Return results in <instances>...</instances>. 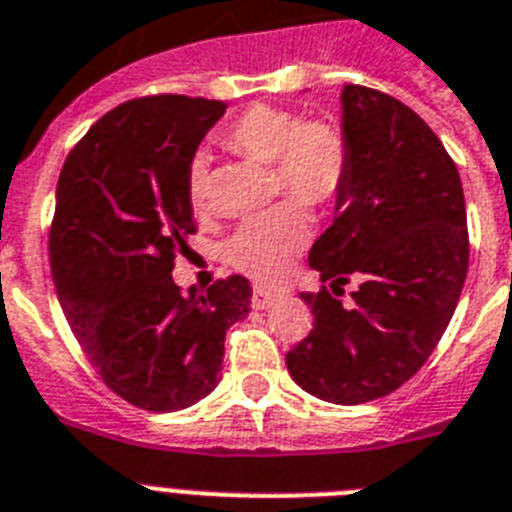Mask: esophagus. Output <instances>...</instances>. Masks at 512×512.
<instances>
[{
    "mask_svg": "<svg viewBox=\"0 0 512 512\" xmlns=\"http://www.w3.org/2000/svg\"><path fill=\"white\" fill-rule=\"evenodd\" d=\"M277 298H280V295L272 293V290H266V287H253L251 303H253V308H269L274 301H277Z\"/></svg>",
    "mask_w": 512,
    "mask_h": 512,
    "instance_id": "1",
    "label": "esophagus"
}]
</instances>
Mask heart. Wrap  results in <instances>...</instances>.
I'll list each match as a JSON object with an SVG mask.
<instances>
[{
	"instance_id": "heart-1",
	"label": "heart",
	"mask_w": 512,
	"mask_h": 512,
	"mask_svg": "<svg viewBox=\"0 0 512 512\" xmlns=\"http://www.w3.org/2000/svg\"><path fill=\"white\" fill-rule=\"evenodd\" d=\"M219 143L253 162L269 164L274 193H285L298 205L280 204L261 217L248 219L230 240L227 256L253 280L277 285L311 238L303 206L324 209L335 204L348 183L350 146L335 122L269 104H253L219 133ZM185 193L196 214L211 204V177L204 156H193L185 172Z\"/></svg>"
}]
</instances>
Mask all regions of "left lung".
I'll list each match as a JSON object with an SVG mask.
<instances>
[{"label": "left lung", "mask_w": 512, "mask_h": 512, "mask_svg": "<svg viewBox=\"0 0 512 512\" xmlns=\"http://www.w3.org/2000/svg\"><path fill=\"white\" fill-rule=\"evenodd\" d=\"M348 183L335 219L308 253L324 285L301 293L314 329L285 363L314 398L358 405L384 398L432 356L468 272L463 185L434 130L377 88H342ZM362 285L342 307V284Z\"/></svg>", "instance_id": "1"}]
</instances>
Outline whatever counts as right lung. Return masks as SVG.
<instances>
[{
  "label": "right lung",
  "instance_id": "right-lung-1",
  "mask_svg": "<svg viewBox=\"0 0 512 512\" xmlns=\"http://www.w3.org/2000/svg\"><path fill=\"white\" fill-rule=\"evenodd\" d=\"M225 101L156 94L91 125L57 183L49 264L67 322L109 390L170 413L222 379L227 329L246 319L251 285L230 274L188 295L172 280L196 232L185 172Z\"/></svg>",
  "mask_w": 512,
  "mask_h": 512
}]
</instances>
